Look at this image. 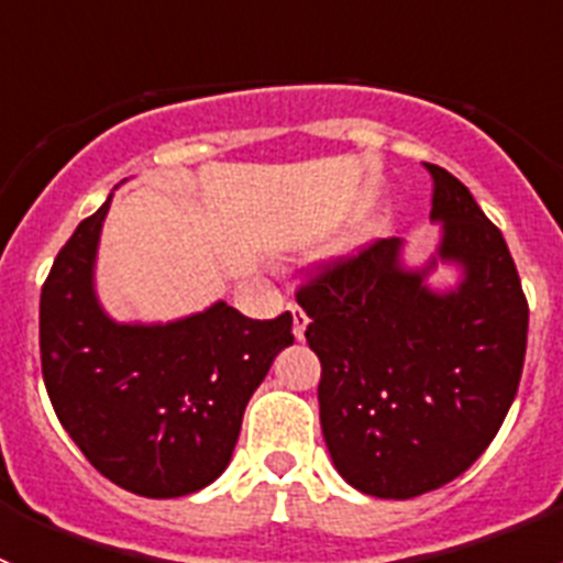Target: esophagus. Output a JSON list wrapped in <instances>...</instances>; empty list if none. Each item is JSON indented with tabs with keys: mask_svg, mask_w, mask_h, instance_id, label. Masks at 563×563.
<instances>
[{
	"mask_svg": "<svg viewBox=\"0 0 563 563\" xmlns=\"http://www.w3.org/2000/svg\"><path fill=\"white\" fill-rule=\"evenodd\" d=\"M290 312H292V335H296L298 341H301V338H305L307 324H310V316H307V312L301 310V307H298V305H292Z\"/></svg>",
	"mask_w": 563,
	"mask_h": 563,
	"instance_id": "obj_1",
	"label": "esophagus"
}]
</instances>
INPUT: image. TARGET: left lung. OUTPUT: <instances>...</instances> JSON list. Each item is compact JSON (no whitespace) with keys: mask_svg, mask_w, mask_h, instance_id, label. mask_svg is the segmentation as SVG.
Here are the masks:
<instances>
[{"mask_svg":"<svg viewBox=\"0 0 563 563\" xmlns=\"http://www.w3.org/2000/svg\"><path fill=\"white\" fill-rule=\"evenodd\" d=\"M434 180L442 225L429 265H402L400 239H377L298 290L321 361V431L338 474L377 499H415L474 465L514 402L527 352V298L499 228L454 174ZM442 261L451 291L424 278Z\"/></svg>","mask_w":563,"mask_h":563,"instance_id":"left-lung-1","label":"left lung"}]
</instances>
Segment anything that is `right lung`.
<instances>
[{"instance_id": "right-lung-1", "label": "right lung", "mask_w": 563, "mask_h": 563, "mask_svg": "<svg viewBox=\"0 0 563 563\" xmlns=\"http://www.w3.org/2000/svg\"><path fill=\"white\" fill-rule=\"evenodd\" d=\"M109 202L67 239L42 287L44 386L109 482L146 499L197 494L231 462L247 400L292 343V316L253 321L217 301L168 324L112 321L96 296Z\"/></svg>"}]
</instances>
